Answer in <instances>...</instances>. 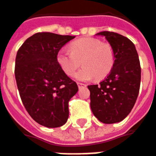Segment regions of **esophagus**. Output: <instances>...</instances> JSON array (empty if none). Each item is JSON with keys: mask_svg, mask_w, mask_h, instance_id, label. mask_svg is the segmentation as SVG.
<instances>
[{"mask_svg": "<svg viewBox=\"0 0 156 156\" xmlns=\"http://www.w3.org/2000/svg\"><path fill=\"white\" fill-rule=\"evenodd\" d=\"M77 85H78V87L80 89V88L82 87H86V85L85 84H84V83H80V82H78L77 83Z\"/></svg>", "mask_w": 156, "mask_h": 156, "instance_id": "34e87169", "label": "esophagus"}]
</instances>
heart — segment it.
Returning <instances> with one entry per match:
<instances>
[{
    "label": "heart",
    "mask_w": 156,
    "mask_h": 156,
    "mask_svg": "<svg viewBox=\"0 0 156 156\" xmlns=\"http://www.w3.org/2000/svg\"><path fill=\"white\" fill-rule=\"evenodd\" d=\"M70 51H60L57 62L67 76H72L81 62L84 66L76 74L80 80L95 78L100 80L110 73L115 62V51L108 43L97 38H82L70 44Z\"/></svg>",
    "instance_id": "1"
}]
</instances>
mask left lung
I'll return each mask as SVG.
<instances>
[{
    "label": "left lung",
    "mask_w": 156,
    "mask_h": 156,
    "mask_svg": "<svg viewBox=\"0 0 156 156\" xmlns=\"http://www.w3.org/2000/svg\"><path fill=\"white\" fill-rule=\"evenodd\" d=\"M115 51V62L107 78L99 85H88L94 115L104 123L123 120L137 99L140 84V65L135 45L127 37L103 31Z\"/></svg>",
    "instance_id": "8db88e82"
}]
</instances>
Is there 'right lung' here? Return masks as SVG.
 I'll use <instances>...</instances> for the list:
<instances>
[{
	"mask_svg": "<svg viewBox=\"0 0 156 156\" xmlns=\"http://www.w3.org/2000/svg\"><path fill=\"white\" fill-rule=\"evenodd\" d=\"M75 36L39 32L19 48L15 76L21 100L31 118L47 127H58L69 117L70 99L78 91L57 62V54Z\"/></svg>",
	"mask_w": 156,
	"mask_h": 156,
	"instance_id": "1",
	"label": "right lung"
}]
</instances>
